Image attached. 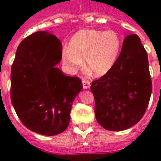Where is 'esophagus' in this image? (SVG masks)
Wrapping results in <instances>:
<instances>
[{"label":"esophagus","mask_w":161,"mask_h":161,"mask_svg":"<svg viewBox=\"0 0 161 161\" xmlns=\"http://www.w3.org/2000/svg\"><path fill=\"white\" fill-rule=\"evenodd\" d=\"M82 85H83V87H84L85 89H88L91 86V82H90V80H88L83 79L82 80Z\"/></svg>","instance_id":"1"}]
</instances>
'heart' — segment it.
Wrapping results in <instances>:
<instances>
[{"mask_svg": "<svg viewBox=\"0 0 161 161\" xmlns=\"http://www.w3.org/2000/svg\"><path fill=\"white\" fill-rule=\"evenodd\" d=\"M120 48V36L113 30H81L70 39L69 48H64L63 60L73 70L83 67L86 60L91 74L102 76L115 65Z\"/></svg>", "mask_w": 161, "mask_h": 161, "instance_id": "obj_1", "label": "heart"}]
</instances>
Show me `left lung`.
I'll return each mask as SVG.
<instances>
[{"mask_svg": "<svg viewBox=\"0 0 161 161\" xmlns=\"http://www.w3.org/2000/svg\"><path fill=\"white\" fill-rule=\"evenodd\" d=\"M91 90L97 121L108 130H124L138 123L146 113L152 91L146 49L137 35L125 38L113 68Z\"/></svg>", "mask_w": 161, "mask_h": 161, "instance_id": "1", "label": "left lung"}]
</instances>
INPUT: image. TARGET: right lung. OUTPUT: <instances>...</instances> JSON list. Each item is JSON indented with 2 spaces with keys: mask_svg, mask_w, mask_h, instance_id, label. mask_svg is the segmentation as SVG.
<instances>
[{
  "mask_svg": "<svg viewBox=\"0 0 161 161\" xmlns=\"http://www.w3.org/2000/svg\"><path fill=\"white\" fill-rule=\"evenodd\" d=\"M60 40L37 31L19 45L11 72V100L27 129L44 136L62 133L70 123V110L82 83L56 67L61 60Z\"/></svg>",
  "mask_w": 161,
  "mask_h": 161,
  "instance_id": "obj_1",
  "label": "right lung"
}]
</instances>
